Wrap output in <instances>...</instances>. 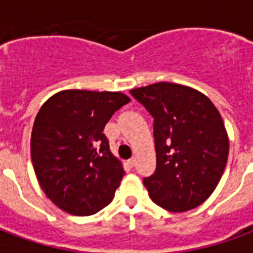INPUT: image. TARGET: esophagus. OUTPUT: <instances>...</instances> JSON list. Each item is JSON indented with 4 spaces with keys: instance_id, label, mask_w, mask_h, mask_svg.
I'll list each match as a JSON object with an SVG mask.
<instances>
[{
    "instance_id": "obj_1",
    "label": "esophagus",
    "mask_w": 253,
    "mask_h": 253,
    "mask_svg": "<svg viewBox=\"0 0 253 253\" xmlns=\"http://www.w3.org/2000/svg\"><path fill=\"white\" fill-rule=\"evenodd\" d=\"M127 165H128V168H134V165H135V159H130L127 161Z\"/></svg>"
}]
</instances>
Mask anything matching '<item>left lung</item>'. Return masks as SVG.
<instances>
[{
    "instance_id": "8db88e82",
    "label": "left lung",
    "mask_w": 253,
    "mask_h": 253,
    "mask_svg": "<svg viewBox=\"0 0 253 253\" xmlns=\"http://www.w3.org/2000/svg\"><path fill=\"white\" fill-rule=\"evenodd\" d=\"M130 93L154 119L157 165L143 179L150 199L172 212L195 209L215 190L228 161L219 112L205 94L179 84H152Z\"/></svg>"
}]
</instances>
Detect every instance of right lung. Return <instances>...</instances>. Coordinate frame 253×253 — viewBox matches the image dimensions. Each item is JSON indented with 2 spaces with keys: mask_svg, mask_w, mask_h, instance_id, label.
Instances as JSON below:
<instances>
[{
  "mask_svg": "<svg viewBox=\"0 0 253 253\" xmlns=\"http://www.w3.org/2000/svg\"><path fill=\"white\" fill-rule=\"evenodd\" d=\"M128 101L121 92L70 89L42 105L31 135V159L42 190L61 210L92 215L114 199L125 170L103 130Z\"/></svg>",
  "mask_w": 253,
  "mask_h": 253,
  "instance_id": "right-lung-1",
  "label": "right lung"
}]
</instances>
